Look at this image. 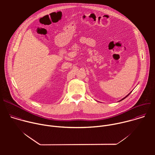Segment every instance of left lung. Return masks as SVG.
Wrapping results in <instances>:
<instances>
[{
  "label": "left lung",
  "mask_w": 155,
  "mask_h": 155,
  "mask_svg": "<svg viewBox=\"0 0 155 155\" xmlns=\"http://www.w3.org/2000/svg\"><path fill=\"white\" fill-rule=\"evenodd\" d=\"M130 93H131V92H130ZM130 93H129V94H127V96H126V97H124V98H123V99H121V101H122V100H123V99H125V98H126V97H127V96H129V94H130Z\"/></svg>",
  "instance_id": "8db88e82"
}]
</instances>
